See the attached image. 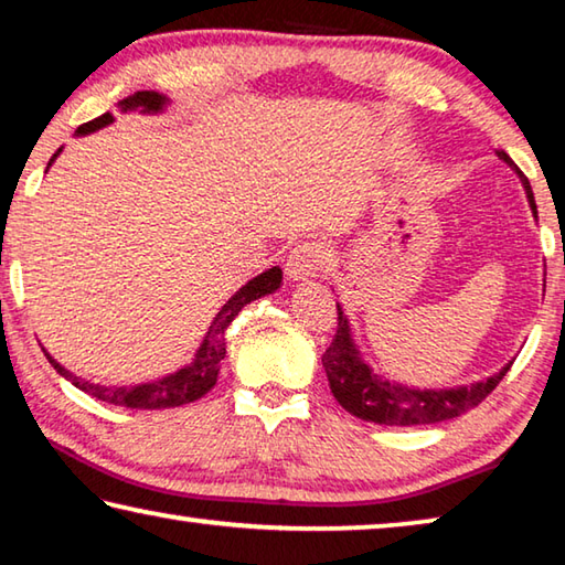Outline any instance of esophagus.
Returning <instances> with one entry per match:
<instances>
[{
	"mask_svg": "<svg viewBox=\"0 0 565 565\" xmlns=\"http://www.w3.org/2000/svg\"><path fill=\"white\" fill-rule=\"evenodd\" d=\"M329 262V248L321 242H301L296 244L286 259V276L291 281H303L311 276H319L327 269Z\"/></svg>",
	"mask_w": 565,
	"mask_h": 565,
	"instance_id": "1",
	"label": "esophagus"
}]
</instances>
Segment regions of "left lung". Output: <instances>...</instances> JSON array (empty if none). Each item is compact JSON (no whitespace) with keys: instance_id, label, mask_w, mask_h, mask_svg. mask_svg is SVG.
<instances>
[{"instance_id":"8db88e82","label":"left lung","mask_w":565,"mask_h":565,"mask_svg":"<svg viewBox=\"0 0 565 565\" xmlns=\"http://www.w3.org/2000/svg\"><path fill=\"white\" fill-rule=\"evenodd\" d=\"M505 164L519 171L513 159L505 154L503 149L495 151ZM521 174V171H519ZM521 181L529 194L531 209L535 214V202L529 179L521 174ZM337 333L323 351L321 363L327 369L329 386L333 398L361 420H371V424L381 426H426V424H441V420L456 418L466 414V411L476 408L481 401L491 394V391L501 384V379L509 374V366H503L499 374L491 379L478 381L471 386L458 388H441V391H420V388H406L388 384V381L379 379L366 363L359 359V351L353 347L349 321L343 317L341 306L337 303Z\"/></svg>"}]
</instances>
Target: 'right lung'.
Wrapping results in <instances>:
<instances>
[{"label":"right lung","instance_id":"obj_1","mask_svg":"<svg viewBox=\"0 0 565 565\" xmlns=\"http://www.w3.org/2000/svg\"><path fill=\"white\" fill-rule=\"evenodd\" d=\"M164 102L167 99L157 92H137L134 97L124 99L121 107H124V111L134 109V107H141L145 111H159L161 107H164ZM111 121H114V117L107 111L97 119L82 124V127L76 129V134L97 131L102 127H107V124H111ZM60 151H56V154H60ZM56 154L50 159V164L56 159ZM279 284H281V269H279V266H274V269L259 274L256 279H252L246 286H242V289H238L232 296V299H228L222 306V311L216 313L214 323L209 327V337L204 339L202 349L196 351L194 363H189V366L179 369L177 374L164 376L159 381H151V384H139V386L89 384V381H82V379H76L74 374H70V371L60 366V363H56L46 351H44V356L50 359V363L56 369V374H62L66 381H72V384L76 388H82L84 394H89V396L99 398V401H107V404L127 406V408H151V411L184 406V404H191V401L202 398L204 394H209V391L214 388L218 369H222V361L226 356L224 331H226L228 323L234 321L236 313L242 311L248 301L262 299V296L276 291V289H279Z\"/></svg>","mask_w":565,"mask_h":565}]
</instances>
